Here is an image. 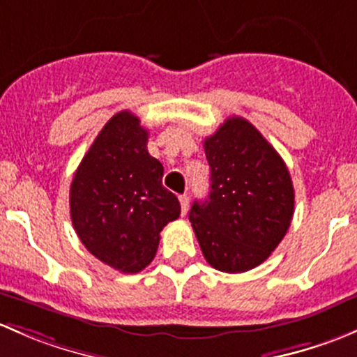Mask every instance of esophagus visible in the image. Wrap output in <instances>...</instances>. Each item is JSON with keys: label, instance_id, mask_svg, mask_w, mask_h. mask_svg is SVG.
Returning a JSON list of instances; mask_svg holds the SVG:
<instances>
[{"label": "esophagus", "instance_id": "34e87169", "mask_svg": "<svg viewBox=\"0 0 357 357\" xmlns=\"http://www.w3.org/2000/svg\"><path fill=\"white\" fill-rule=\"evenodd\" d=\"M178 201H180V208H182V215H187V211H189V197L180 196Z\"/></svg>", "mask_w": 357, "mask_h": 357}]
</instances>
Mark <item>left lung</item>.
<instances>
[{"label": "left lung", "mask_w": 357, "mask_h": 357, "mask_svg": "<svg viewBox=\"0 0 357 357\" xmlns=\"http://www.w3.org/2000/svg\"><path fill=\"white\" fill-rule=\"evenodd\" d=\"M209 196L189 211L206 261L242 273L268 259L287 234L294 187L280 154L242 116L227 119L204 139Z\"/></svg>", "instance_id": "obj_1"}]
</instances>
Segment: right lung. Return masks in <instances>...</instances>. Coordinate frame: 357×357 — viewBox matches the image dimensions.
I'll return each instance as SVG.
<instances>
[{
  "instance_id": "add662e5",
  "label": "right lung",
  "mask_w": 357,
  "mask_h": 357,
  "mask_svg": "<svg viewBox=\"0 0 357 357\" xmlns=\"http://www.w3.org/2000/svg\"><path fill=\"white\" fill-rule=\"evenodd\" d=\"M163 165L148 153V130L130 112L108 120L70 185V216L87 251L123 273L151 263L160 232L180 215Z\"/></svg>"
}]
</instances>
